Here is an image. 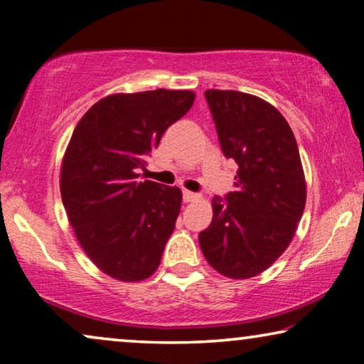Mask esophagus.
Wrapping results in <instances>:
<instances>
[{
  "instance_id": "obj_1",
  "label": "esophagus",
  "mask_w": 364,
  "mask_h": 364,
  "mask_svg": "<svg viewBox=\"0 0 364 364\" xmlns=\"http://www.w3.org/2000/svg\"><path fill=\"white\" fill-rule=\"evenodd\" d=\"M200 198H202L200 193L183 191V202H197V200H200Z\"/></svg>"
}]
</instances>
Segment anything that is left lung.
Masks as SVG:
<instances>
[{"mask_svg":"<svg viewBox=\"0 0 364 364\" xmlns=\"http://www.w3.org/2000/svg\"><path fill=\"white\" fill-rule=\"evenodd\" d=\"M223 156L237 162L235 191L213 197L198 243L208 265L233 280L260 275L290 245L305 210L306 182L287 119L263 99L208 89Z\"/></svg>","mask_w":364,"mask_h":364,"instance_id":"obj_1","label":"left lung"}]
</instances>
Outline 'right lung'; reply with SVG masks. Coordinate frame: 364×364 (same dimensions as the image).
Returning a JSON list of instances; mask_svg holds the SVG:
<instances>
[{"mask_svg": "<svg viewBox=\"0 0 364 364\" xmlns=\"http://www.w3.org/2000/svg\"><path fill=\"white\" fill-rule=\"evenodd\" d=\"M193 99L168 89L111 94L84 114L68 144L59 187L69 223L94 265L116 280L151 277L176 228L181 188L141 182L139 171Z\"/></svg>", "mask_w": 364, "mask_h": 364, "instance_id": "add662e5", "label": "right lung"}]
</instances>
